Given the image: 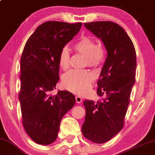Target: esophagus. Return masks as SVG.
Instances as JSON below:
<instances>
[{
	"label": "esophagus",
	"instance_id": "esophagus-1",
	"mask_svg": "<svg viewBox=\"0 0 155 155\" xmlns=\"http://www.w3.org/2000/svg\"><path fill=\"white\" fill-rule=\"evenodd\" d=\"M75 100H76V102H77L78 104H81V103L82 102V101H83V98H82L81 96H76Z\"/></svg>",
	"mask_w": 155,
	"mask_h": 155
}]
</instances>
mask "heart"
<instances>
[{
	"label": "heart",
	"instance_id": "b5f03b06",
	"mask_svg": "<svg viewBox=\"0 0 155 155\" xmlns=\"http://www.w3.org/2000/svg\"><path fill=\"white\" fill-rule=\"evenodd\" d=\"M74 49L85 56V63L91 67H98L104 62L105 51L100 45H95L93 38L82 36L74 43ZM70 55L68 49L63 47L59 54L58 62L60 68L67 70L70 67ZM95 74L87 70H71L62 77V84L68 91L78 95H83L91 87Z\"/></svg>",
	"mask_w": 155,
	"mask_h": 155
}]
</instances>
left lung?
<instances>
[{"mask_svg": "<svg viewBox=\"0 0 155 155\" xmlns=\"http://www.w3.org/2000/svg\"><path fill=\"white\" fill-rule=\"evenodd\" d=\"M85 27L101 39L107 57L98 81L97 93L104 95L101 101L85 100V121L82 133L85 138L102 144L121 130L135 83L137 57L134 46L127 32L111 21L84 24Z\"/></svg>", "mask_w": 155, "mask_h": 155, "instance_id": "left-lung-1", "label": "left lung"}]
</instances>
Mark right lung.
Instances as JSON below:
<instances>
[{
    "instance_id": "obj_1",
    "label": "right lung",
    "mask_w": 155,
    "mask_h": 155,
    "mask_svg": "<svg viewBox=\"0 0 155 155\" xmlns=\"http://www.w3.org/2000/svg\"><path fill=\"white\" fill-rule=\"evenodd\" d=\"M82 23L47 21L28 38L21 58V89L18 95L23 125L37 144L56 140L61 120L75 104L68 91L50 92L59 79L60 51L79 32Z\"/></svg>"
}]
</instances>
